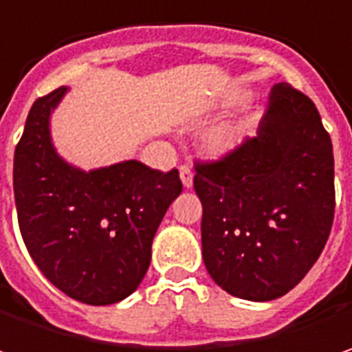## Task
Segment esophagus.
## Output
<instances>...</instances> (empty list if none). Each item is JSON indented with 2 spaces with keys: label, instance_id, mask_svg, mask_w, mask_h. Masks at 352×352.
<instances>
[{
  "label": "esophagus",
  "instance_id": "esophagus-1",
  "mask_svg": "<svg viewBox=\"0 0 352 352\" xmlns=\"http://www.w3.org/2000/svg\"><path fill=\"white\" fill-rule=\"evenodd\" d=\"M179 175H181L183 185L189 189V187L192 185V167L191 165H181V167H179Z\"/></svg>",
  "mask_w": 352,
  "mask_h": 352
}]
</instances>
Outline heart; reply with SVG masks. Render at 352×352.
<instances>
[{
  "label": "heart",
  "mask_w": 352,
  "mask_h": 352,
  "mask_svg": "<svg viewBox=\"0 0 352 352\" xmlns=\"http://www.w3.org/2000/svg\"><path fill=\"white\" fill-rule=\"evenodd\" d=\"M250 124L248 122H236V124H222L219 128L206 133L205 149L210 155H224L236 149L248 135Z\"/></svg>",
  "instance_id": "heart-1"
}]
</instances>
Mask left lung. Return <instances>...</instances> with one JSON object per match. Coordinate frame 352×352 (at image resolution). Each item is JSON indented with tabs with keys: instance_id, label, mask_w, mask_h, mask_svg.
Returning <instances> with one entry per match:
<instances>
[{
	"instance_id": "obj_1",
	"label": "left lung",
	"mask_w": 352,
	"mask_h": 352,
	"mask_svg": "<svg viewBox=\"0 0 352 352\" xmlns=\"http://www.w3.org/2000/svg\"><path fill=\"white\" fill-rule=\"evenodd\" d=\"M206 272L230 296L270 301L294 289L327 244L335 161L309 96L272 88L256 138L195 163Z\"/></svg>"
}]
</instances>
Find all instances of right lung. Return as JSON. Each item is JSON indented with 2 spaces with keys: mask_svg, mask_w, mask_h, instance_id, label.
<instances>
[{
  "mask_svg": "<svg viewBox=\"0 0 352 352\" xmlns=\"http://www.w3.org/2000/svg\"><path fill=\"white\" fill-rule=\"evenodd\" d=\"M60 86L31 106L15 147L13 192L25 246L45 278L69 298L110 305L128 298L151 262L163 214L183 191L179 171L130 160L80 171L51 144Z\"/></svg>",
  "mask_w": 352,
  "mask_h": 352,
  "instance_id": "1",
  "label": "right lung"
}]
</instances>
